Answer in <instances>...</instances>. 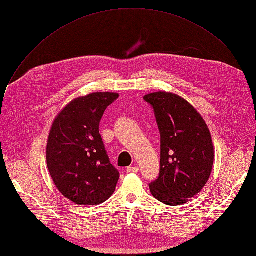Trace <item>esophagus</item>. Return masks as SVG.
Masks as SVG:
<instances>
[{
	"mask_svg": "<svg viewBox=\"0 0 256 256\" xmlns=\"http://www.w3.org/2000/svg\"><path fill=\"white\" fill-rule=\"evenodd\" d=\"M128 173H138L139 172V168L137 166H132V167H128L126 169Z\"/></svg>",
	"mask_w": 256,
	"mask_h": 256,
	"instance_id": "obj_1",
	"label": "esophagus"
}]
</instances>
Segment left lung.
<instances>
[{
    "label": "left lung",
    "mask_w": 256,
    "mask_h": 256,
    "mask_svg": "<svg viewBox=\"0 0 256 256\" xmlns=\"http://www.w3.org/2000/svg\"><path fill=\"white\" fill-rule=\"evenodd\" d=\"M160 132V170L150 184L152 195L167 206H180L206 184L214 148L208 124L195 108L176 93L146 94Z\"/></svg>",
    "instance_id": "left-lung-1"
}]
</instances>
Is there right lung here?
Instances as JSON below:
<instances>
[{
  "mask_svg": "<svg viewBox=\"0 0 256 256\" xmlns=\"http://www.w3.org/2000/svg\"><path fill=\"white\" fill-rule=\"evenodd\" d=\"M115 92L78 96L58 113L46 144V165L59 192L78 206H96L114 193L119 172L110 163L98 130Z\"/></svg>",
  "mask_w": 256,
  "mask_h": 256,
  "instance_id": "obj_1",
  "label": "right lung"
}]
</instances>
